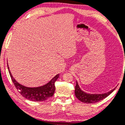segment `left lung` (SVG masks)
<instances>
[{"mask_svg": "<svg viewBox=\"0 0 125 125\" xmlns=\"http://www.w3.org/2000/svg\"><path fill=\"white\" fill-rule=\"evenodd\" d=\"M76 82L75 90V96L80 101L85 103H95L100 102L107 97L115 90V88H114L107 93H102V94H91V93H85V92L82 91L78 85V82Z\"/></svg>", "mask_w": 125, "mask_h": 125, "instance_id": "left-lung-1", "label": "left lung"}]
</instances>
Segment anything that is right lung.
I'll return each instance as SVG.
<instances>
[{
    "label": "right lung",
    "mask_w": 125,
    "mask_h": 125,
    "mask_svg": "<svg viewBox=\"0 0 125 125\" xmlns=\"http://www.w3.org/2000/svg\"><path fill=\"white\" fill-rule=\"evenodd\" d=\"M8 69L10 75L11 79L17 90L21 95L29 100L33 102H43L49 98L52 97L55 90V82L59 77V74H57L47 84L39 87H27L18 83L12 75L7 65Z\"/></svg>",
    "instance_id": "right-lung-1"
}]
</instances>
